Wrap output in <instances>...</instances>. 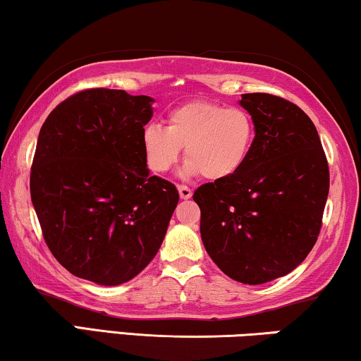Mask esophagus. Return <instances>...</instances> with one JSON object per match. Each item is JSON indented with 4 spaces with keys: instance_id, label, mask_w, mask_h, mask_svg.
<instances>
[{
    "instance_id": "34e87169",
    "label": "esophagus",
    "mask_w": 361,
    "mask_h": 361,
    "mask_svg": "<svg viewBox=\"0 0 361 361\" xmlns=\"http://www.w3.org/2000/svg\"><path fill=\"white\" fill-rule=\"evenodd\" d=\"M178 192H180V197L181 199H190L192 196V190L190 186H185V185H180L178 186Z\"/></svg>"
}]
</instances>
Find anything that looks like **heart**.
Returning a JSON list of instances; mask_svg holds the SVG:
<instances>
[{
    "mask_svg": "<svg viewBox=\"0 0 361 361\" xmlns=\"http://www.w3.org/2000/svg\"><path fill=\"white\" fill-rule=\"evenodd\" d=\"M255 141V123L238 106L212 100H192L166 115V128L146 125L141 144L147 166L165 173L186 152L185 173L219 181L235 175L248 159Z\"/></svg>",
    "mask_w": 361,
    "mask_h": 361,
    "instance_id": "obj_1",
    "label": "heart"
}]
</instances>
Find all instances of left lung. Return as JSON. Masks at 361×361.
Instances as JSON below:
<instances>
[{
	"instance_id": "1",
	"label": "left lung",
	"mask_w": 361,
	"mask_h": 361,
	"mask_svg": "<svg viewBox=\"0 0 361 361\" xmlns=\"http://www.w3.org/2000/svg\"><path fill=\"white\" fill-rule=\"evenodd\" d=\"M255 141L230 178L192 195L201 209L204 248L236 282L259 285L287 276L318 240L329 195V165L310 116L271 94H243Z\"/></svg>"
}]
</instances>
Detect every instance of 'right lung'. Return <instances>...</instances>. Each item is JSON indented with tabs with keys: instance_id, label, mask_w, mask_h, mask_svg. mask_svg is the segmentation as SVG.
Here are the masks:
<instances>
[{
	"instance_id": "1",
	"label": "right lung",
	"mask_w": 361,
	"mask_h": 361,
	"mask_svg": "<svg viewBox=\"0 0 361 361\" xmlns=\"http://www.w3.org/2000/svg\"><path fill=\"white\" fill-rule=\"evenodd\" d=\"M152 102L85 89L43 123L30 197L47 246L73 276L125 283L162 245L180 196L170 181L149 175L144 159L141 133Z\"/></svg>"
}]
</instances>
